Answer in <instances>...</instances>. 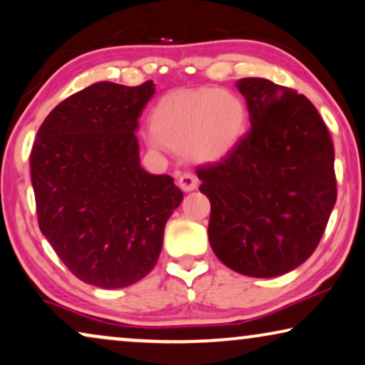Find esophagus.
Instances as JSON below:
<instances>
[{"instance_id":"esophagus-1","label":"esophagus","mask_w":365,"mask_h":365,"mask_svg":"<svg viewBox=\"0 0 365 365\" xmlns=\"http://www.w3.org/2000/svg\"><path fill=\"white\" fill-rule=\"evenodd\" d=\"M178 186L182 189L184 192L194 191L197 187V178L192 173H182L178 176Z\"/></svg>"}]
</instances>
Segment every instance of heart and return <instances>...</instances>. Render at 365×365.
<instances>
[{"mask_svg":"<svg viewBox=\"0 0 365 365\" xmlns=\"http://www.w3.org/2000/svg\"><path fill=\"white\" fill-rule=\"evenodd\" d=\"M153 148L186 153L196 163H216L241 143L249 113L237 94L219 88L179 89L159 99L154 108Z\"/></svg>","mask_w":365,"mask_h":365,"instance_id":"heart-1","label":"heart"}]
</instances>
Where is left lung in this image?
Returning <instances> with one entry per match:
<instances>
[{
	"label": "left lung",
	"instance_id": "8db88e82",
	"mask_svg": "<svg viewBox=\"0 0 365 365\" xmlns=\"http://www.w3.org/2000/svg\"><path fill=\"white\" fill-rule=\"evenodd\" d=\"M251 129L221 163L199 168L211 202L207 236L229 269L276 277L311 257L337 199L334 144L306 96L242 78Z\"/></svg>",
	"mask_w": 365,
	"mask_h": 365
}]
</instances>
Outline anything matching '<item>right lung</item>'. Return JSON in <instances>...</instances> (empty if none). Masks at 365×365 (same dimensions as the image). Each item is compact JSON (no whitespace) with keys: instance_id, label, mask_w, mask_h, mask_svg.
I'll return each instance as SVG.
<instances>
[{"instance_id":"add662e5","label":"right lung","mask_w":365,"mask_h":365,"mask_svg":"<svg viewBox=\"0 0 365 365\" xmlns=\"http://www.w3.org/2000/svg\"><path fill=\"white\" fill-rule=\"evenodd\" d=\"M154 91L153 81L94 83L59 103L33 144L39 229L91 286L128 287L148 276L182 201L171 176L149 174L139 161L138 118Z\"/></svg>"}]
</instances>
